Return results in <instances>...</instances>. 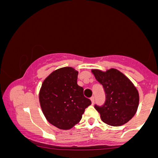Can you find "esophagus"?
I'll use <instances>...</instances> for the list:
<instances>
[{"label":"esophagus","mask_w":158,"mask_h":158,"mask_svg":"<svg viewBox=\"0 0 158 158\" xmlns=\"http://www.w3.org/2000/svg\"><path fill=\"white\" fill-rule=\"evenodd\" d=\"M90 101H91L92 104H94V96H92V97H90Z\"/></svg>","instance_id":"obj_1"}]
</instances>
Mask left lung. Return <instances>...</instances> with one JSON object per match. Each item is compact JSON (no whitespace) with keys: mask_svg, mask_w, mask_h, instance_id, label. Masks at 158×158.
I'll use <instances>...</instances> for the list:
<instances>
[{"mask_svg":"<svg viewBox=\"0 0 158 158\" xmlns=\"http://www.w3.org/2000/svg\"><path fill=\"white\" fill-rule=\"evenodd\" d=\"M91 71L106 93L104 105L94 106L102 120L111 126L128 123L135 116L139 105V94L135 85L117 69Z\"/></svg>","mask_w":158,"mask_h":158,"instance_id":"left-lung-1","label":"left lung"}]
</instances>
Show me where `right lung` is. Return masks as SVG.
Wrapping results in <instances>:
<instances>
[{"instance_id":"right-lung-1","label":"right lung","mask_w":158,"mask_h":158,"mask_svg":"<svg viewBox=\"0 0 158 158\" xmlns=\"http://www.w3.org/2000/svg\"><path fill=\"white\" fill-rule=\"evenodd\" d=\"M78 71L70 67L56 70L41 85L39 102L48 121L63 130L73 128L81 120L85 109L91 104L77 85Z\"/></svg>"}]
</instances>
